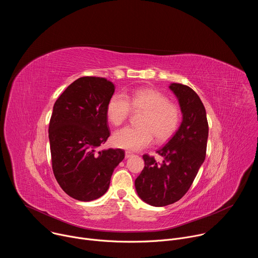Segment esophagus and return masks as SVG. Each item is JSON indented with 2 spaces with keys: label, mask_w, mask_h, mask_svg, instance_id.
<instances>
[{
  "label": "esophagus",
  "mask_w": 258,
  "mask_h": 258,
  "mask_svg": "<svg viewBox=\"0 0 258 258\" xmlns=\"http://www.w3.org/2000/svg\"><path fill=\"white\" fill-rule=\"evenodd\" d=\"M133 155V153L131 151H125V158H130Z\"/></svg>",
  "instance_id": "1"
}]
</instances>
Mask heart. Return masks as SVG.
Returning <instances> with one entry per match:
<instances>
[{
  "label": "heart",
  "mask_w": 258,
  "mask_h": 258,
  "mask_svg": "<svg viewBox=\"0 0 258 258\" xmlns=\"http://www.w3.org/2000/svg\"><path fill=\"white\" fill-rule=\"evenodd\" d=\"M132 109L143 112L140 125L126 126L114 134L113 143L118 148L141 150L153 141L154 136L158 142L167 141L176 132L181 119L179 107L170 103L164 94L152 89L138 90L127 96L114 94L107 104L106 114L112 124L120 125Z\"/></svg>",
  "instance_id": "b5f03b06"
}]
</instances>
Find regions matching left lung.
Masks as SVG:
<instances>
[{"mask_svg":"<svg viewBox=\"0 0 258 258\" xmlns=\"http://www.w3.org/2000/svg\"><path fill=\"white\" fill-rule=\"evenodd\" d=\"M169 89L178 101L181 123L157 151L163 161L143 155L145 167L135 180L138 196L156 207L172 204L188 192L204 162L208 139L206 111L199 96L185 85L173 83Z\"/></svg>","mask_w":258,"mask_h":258,"instance_id":"8db88e82","label":"left lung"}]
</instances>
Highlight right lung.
<instances>
[{
    "label": "right lung",
    "instance_id": "obj_1",
    "mask_svg": "<svg viewBox=\"0 0 258 258\" xmlns=\"http://www.w3.org/2000/svg\"><path fill=\"white\" fill-rule=\"evenodd\" d=\"M114 90L106 79L80 78L53 107L49 124L53 172L62 190L79 201L103 196L124 158L121 149L99 150L110 136L106 109Z\"/></svg>",
    "mask_w": 258,
    "mask_h": 258
}]
</instances>
